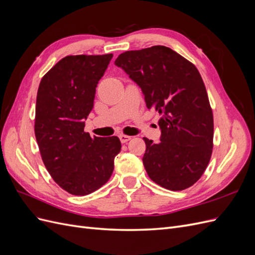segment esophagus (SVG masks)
Wrapping results in <instances>:
<instances>
[{"label": "esophagus", "instance_id": "1", "mask_svg": "<svg viewBox=\"0 0 255 255\" xmlns=\"http://www.w3.org/2000/svg\"><path fill=\"white\" fill-rule=\"evenodd\" d=\"M119 138H120V141L125 143V142H128V140H130V138H132V137H130V136H128V135H123V134H121V135H119Z\"/></svg>", "mask_w": 255, "mask_h": 255}]
</instances>
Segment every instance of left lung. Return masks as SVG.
Instances as JSON below:
<instances>
[{
	"instance_id": "obj_1",
	"label": "left lung",
	"mask_w": 255,
	"mask_h": 255,
	"mask_svg": "<svg viewBox=\"0 0 255 255\" xmlns=\"http://www.w3.org/2000/svg\"><path fill=\"white\" fill-rule=\"evenodd\" d=\"M115 65L141 88L146 107L161 115L160 141L143 137L149 177L169 190L192 186L210 163L214 137L213 112L198 69L164 45L127 51Z\"/></svg>"
}]
</instances>
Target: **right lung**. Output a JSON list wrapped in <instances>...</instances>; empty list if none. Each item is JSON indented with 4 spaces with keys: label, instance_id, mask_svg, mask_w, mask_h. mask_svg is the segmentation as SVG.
<instances>
[{
    "label": "right lung",
    "instance_id": "obj_1",
    "mask_svg": "<svg viewBox=\"0 0 255 255\" xmlns=\"http://www.w3.org/2000/svg\"><path fill=\"white\" fill-rule=\"evenodd\" d=\"M112 58L113 54L66 56L44 74L38 88L35 136L42 161L53 180L74 196L102 187L121 150L117 136L84 132L96 87Z\"/></svg>",
    "mask_w": 255,
    "mask_h": 255
}]
</instances>
